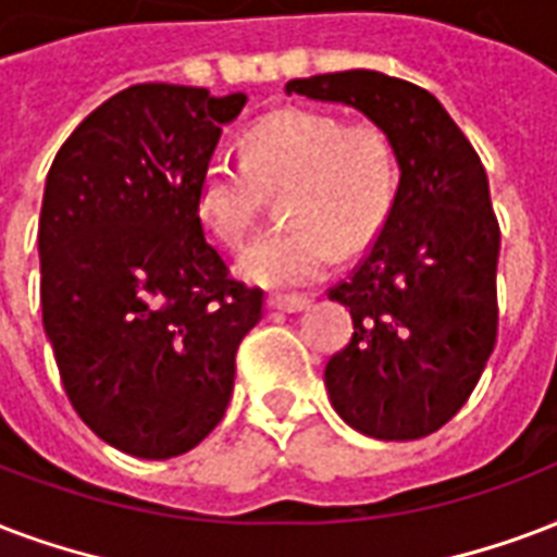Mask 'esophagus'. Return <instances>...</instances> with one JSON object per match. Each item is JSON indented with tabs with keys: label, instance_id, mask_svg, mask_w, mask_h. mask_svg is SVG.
<instances>
[{
	"label": "esophagus",
	"instance_id": "1",
	"mask_svg": "<svg viewBox=\"0 0 557 557\" xmlns=\"http://www.w3.org/2000/svg\"><path fill=\"white\" fill-rule=\"evenodd\" d=\"M312 300L304 295H271L269 307L280 309V312H304Z\"/></svg>",
	"mask_w": 557,
	"mask_h": 557
}]
</instances>
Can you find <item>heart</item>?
Segmentation results:
<instances>
[{"instance_id": "1", "label": "heart", "mask_w": 557, "mask_h": 557, "mask_svg": "<svg viewBox=\"0 0 557 557\" xmlns=\"http://www.w3.org/2000/svg\"><path fill=\"white\" fill-rule=\"evenodd\" d=\"M245 160L212 157L195 203L198 219L224 248H239L257 224L265 193H280L288 224L253 242L239 274L265 288L315 283L335 262V245L362 250L382 231L397 193L388 137L371 125H347L324 110L286 108L245 134Z\"/></svg>"}]
</instances>
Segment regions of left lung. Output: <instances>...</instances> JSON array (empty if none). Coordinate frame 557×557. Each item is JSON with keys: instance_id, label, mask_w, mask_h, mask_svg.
I'll use <instances>...</instances> for the list:
<instances>
[{"instance_id": "8db88e82", "label": "left lung", "mask_w": 557, "mask_h": 557, "mask_svg": "<svg viewBox=\"0 0 557 557\" xmlns=\"http://www.w3.org/2000/svg\"><path fill=\"white\" fill-rule=\"evenodd\" d=\"M286 92L342 101L388 137L400 165L388 219L330 288L354 338L326 362L333 409L356 432L414 441L467 403L496 345V224L485 165L418 84L373 70L295 78Z\"/></svg>"}]
</instances>
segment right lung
I'll return each instance as SVG.
<instances>
[{
	"mask_svg": "<svg viewBox=\"0 0 557 557\" xmlns=\"http://www.w3.org/2000/svg\"><path fill=\"white\" fill-rule=\"evenodd\" d=\"M245 101L134 84L72 131L46 177L42 326L72 409L127 456H181L219 426L262 318V292L231 277L195 203Z\"/></svg>",
	"mask_w": 557,
	"mask_h": 557,
	"instance_id": "1",
	"label": "right lung"
}]
</instances>
